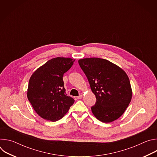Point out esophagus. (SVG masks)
Masks as SVG:
<instances>
[{"label":"esophagus","mask_w":157,"mask_h":157,"mask_svg":"<svg viewBox=\"0 0 157 157\" xmlns=\"http://www.w3.org/2000/svg\"><path fill=\"white\" fill-rule=\"evenodd\" d=\"M82 95H79L78 97H77V99H82Z\"/></svg>","instance_id":"1"}]
</instances>
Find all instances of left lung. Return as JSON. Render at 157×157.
I'll return each mask as SVG.
<instances>
[{
	"label": "left lung",
	"instance_id": "8db88e82",
	"mask_svg": "<svg viewBox=\"0 0 157 157\" xmlns=\"http://www.w3.org/2000/svg\"><path fill=\"white\" fill-rule=\"evenodd\" d=\"M86 75L96 102L91 107L100 121L109 123L119 119L132 99L129 78L124 70L114 63L99 58L78 60Z\"/></svg>",
	"mask_w": 157,
	"mask_h": 157
}]
</instances>
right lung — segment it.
<instances>
[{"mask_svg": "<svg viewBox=\"0 0 157 157\" xmlns=\"http://www.w3.org/2000/svg\"><path fill=\"white\" fill-rule=\"evenodd\" d=\"M75 61L70 58H55L32 75L27 95L33 109L41 118L52 122L58 121L74 104V99L65 94L63 77Z\"/></svg>", "mask_w": 157, "mask_h": 157, "instance_id": "right-lung-1", "label": "right lung"}]
</instances>
